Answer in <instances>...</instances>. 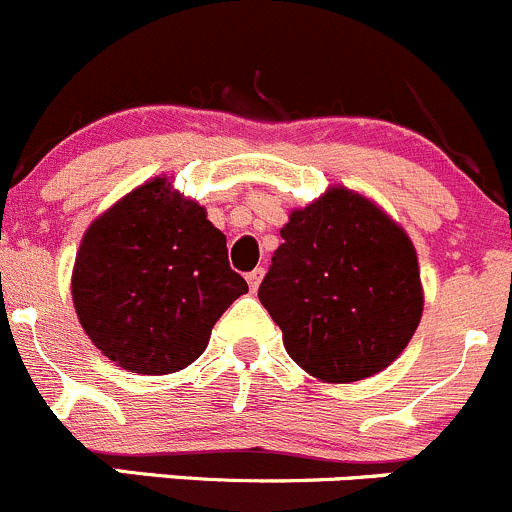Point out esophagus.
I'll return each instance as SVG.
<instances>
[{"label": "esophagus", "instance_id": "34e87169", "mask_svg": "<svg viewBox=\"0 0 512 512\" xmlns=\"http://www.w3.org/2000/svg\"><path fill=\"white\" fill-rule=\"evenodd\" d=\"M263 273H266V271H263V268H254V271H251L249 276H246V281H249V288H251V291H256V288L261 286Z\"/></svg>", "mask_w": 512, "mask_h": 512}]
</instances>
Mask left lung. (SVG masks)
Instances as JSON below:
<instances>
[{"label":"left lung","mask_w":512,"mask_h":512,"mask_svg":"<svg viewBox=\"0 0 512 512\" xmlns=\"http://www.w3.org/2000/svg\"><path fill=\"white\" fill-rule=\"evenodd\" d=\"M258 301L288 356L323 383H353L391 366L423 316L411 236L376 201L336 184L293 209Z\"/></svg>","instance_id":"obj_1"}]
</instances>
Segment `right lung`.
Listing matches in <instances>:
<instances>
[{
    "mask_svg": "<svg viewBox=\"0 0 512 512\" xmlns=\"http://www.w3.org/2000/svg\"><path fill=\"white\" fill-rule=\"evenodd\" d=\"M244 293L226 236L166 174L96 216L74 258L72 298L84 333L109 361L141 376L194 363Z\"/></svg>",
    "mask_w": 512,
    "mask_h": 512,
    "instance_id": "right-lung-1",
    "label": "right lung"
}]
</instances>
